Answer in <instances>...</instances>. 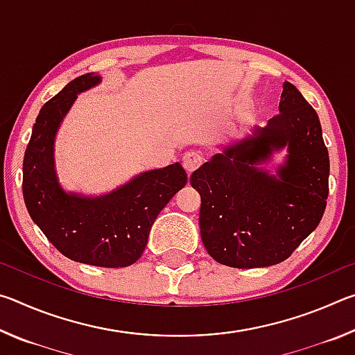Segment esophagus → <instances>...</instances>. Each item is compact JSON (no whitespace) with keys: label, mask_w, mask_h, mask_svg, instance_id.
<instances>
[{"label":"esophagus","mask_w":355,"mask_h":355,"mask_svg":"<svg viewBox=\"0 0 355 355\" xmlns=\"http://www.w3.org/2000/svg\"><path fill=\"white\" fill-rule=\"evenodd\" d=\"M202 161L203 155L200 152H196V150H191V152H186L183 156V167L191 173L202 164Z\"/></svg>","instance_id":"esophagus-1"}]
</instances>
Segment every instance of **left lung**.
<instances>
[{
	"label": "left lung",
	"instance_id": "1",
	"mask_svg": "<svg viewBox=\"0 0 355 355\" xmlns=\"http://www.w3.org/2000/svg\"><path fill=\"white\" fill-rule=\"evenodd\" d=\"M277 116L192 172L200 236L216 261L266 268L286 260L320 224L329 194V152L316 111L284 83ZM287 156L274 171V153Z\"/></svg>",
	"mask_w": 355,
	"mask_h": 355
}]
</instances>
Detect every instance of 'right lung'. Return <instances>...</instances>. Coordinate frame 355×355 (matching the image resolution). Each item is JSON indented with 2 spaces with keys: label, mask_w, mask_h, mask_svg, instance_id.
<instances>
[{
  "label": "right lung",
  "mask_w": 355,
  "mask_h": 355,
  "mask_svg": "<svg viewBox=\"0 0 355 355\" xmlns=\"http://www.w3.org/2000/svg\"><path fill=\"white\" fill-rule=\"evenodd\" d=\"M100 83L95 73L78 76L42 106L23 159V197L34 224L62 255L92 266L125 268L139 260L156 216L188 175L175 163L142 172L101 196L62 188L55 164L58 130L78 94Z\"/></svg>",
  "instance_id": "right-lung-1"
}]
</instances>
